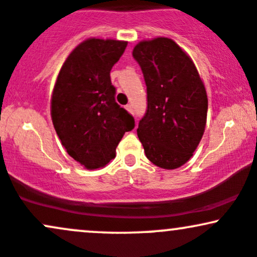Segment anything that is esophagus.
I'll list each match as a JSON object with an SVG mask.
<instances>
[{"instance_id":"obj_1","label":"esophagus","mask_w":257,"mask_h":257,"mask_svg":"<svg viewBox=\"0 0 257 257\" xmlns=\"http://www.w3.org/2000/svg\"><path fill=\"white\" fill-rule=\"evenodd\" d=\"M125 108H126V111L131 112V113H133V105H126Z\"/></svg>"}]
</instances>
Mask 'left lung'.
<instances>
[{
  "label": "left lung",
  "mask_w": 257,
  "mask_h": 257,
  "mask_svg": "<svg viewBox=\"0 0 257 257\" xmlns=\"http://www.w3.org/2000/svg\"><path fill=\"white\" fill-rule=\"evenodd\" d=\"M147 87V110L138 137L146 157L176 169L192 157L204 133L208 96L192 59L173 40L141 41L133 49Z\"/></svg>",
  "instance_id": "obj_1"
}]
</instances>
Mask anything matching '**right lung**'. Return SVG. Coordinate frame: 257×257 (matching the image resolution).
<instances>
[{
    "instance_id": "right-lung-1",
    "label": "right lung",
    "mask_w": 257,
    "mask_h": 257,
    "mask_svg": "<svg viewBox=\"0 0 257 257\" xmlns=\"http://www.w3.org/2000/svg\"><path fill=\"white\" fill-rule=\"evenodd\" d=\"M126 44L101 38L83 41L65 60L53 89L55 132L66 152L89 170L113 159L120 139L135 126L132 114L114 100L110 77Z\"/></svg>"
}]
</instances>
